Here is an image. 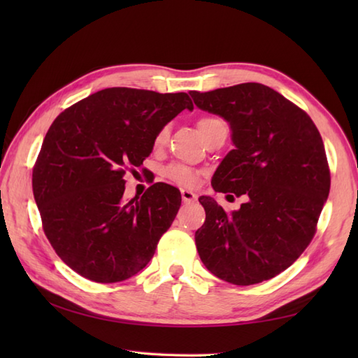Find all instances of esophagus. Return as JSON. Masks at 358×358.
<instances>
[{"label":"esophagus","mask_w":358,"mask_h":358,"mask_svg":"<svg viewBox=\"0 0 358 358\" xmlns=\"http://www.w3.org/2000/svg\"><path fill=\"white\" fill-rule=\"evenodd\" d=\"M181 199L185 203H191L196 200V195L192 191H187V189H181Z\"/></svg>","instance_id":"1"}]
</instances>
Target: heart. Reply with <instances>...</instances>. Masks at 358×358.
<instances>
[{"instance_id": "obj_1", "label": "heart", "mask_w": 358, "mask_h": 358, "mask_svg": "<svg viewBox=\"0 0 358 358\" xmlns=\"http://www.w3.org/2000/svg\"><path fill=\"white\" fill-rule=\"evenodd\" d=\"M196 126H199V131L203 135L204 140H206L208 136H210L215 131H218V129H227L224 121L217 117H203L199 120ZM167 136H169V131H167V127H163L155 136V141H154L155 148L164 146L167 141ZM166 175L172 181H175V183H178L185 187H192L196 185V181H199V172L185 164H171L166 169Z\"/></svg>"}]
</instances>
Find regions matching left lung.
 I'll use <instances>...</instances> for the list:
<instances>
[{"label": "left lung", "instance_id": "left-lung-1", "mask_svg": "<svg viewBox=\"0 0 358 358\" xmlns=\"http://www.w3.org/2000/svg\"><path fill=\"white\" fill-rule=\"evenodd\" d=\"M189 94L231 127L234 149L212 177L214 191L248 195L231 215L212 196L199 199L206 222L195 232L196 250L227 283H262L287 269L315 234L331 187L320 132L306 112L260 83Z\"/></svg>", "mask_w": 358, "mask_h": 358}]
</instances>
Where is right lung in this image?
Here are the masks:
<instances>
[{
	"label": "right lung",
	"instance_id": "1",
	"mask_svg": "<svg viewBox=\"0 0 358 358\" xmlns=\"http://www.w3.org/2000/svg\"><path fill=\"white\" fill-rule=\"evenodd\" d=\"M187 94L109 87L59 113L44 136L32 175L43 229L58 257L96 283L138 273L180 209L178 189L152 185L124 200V173L138 169L157 134Z\"/></svg>",
	"mask_w": 358,
	"mask_h": 358
}]
</instances>
